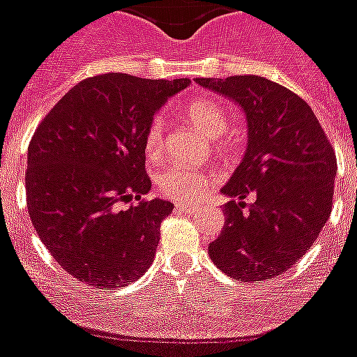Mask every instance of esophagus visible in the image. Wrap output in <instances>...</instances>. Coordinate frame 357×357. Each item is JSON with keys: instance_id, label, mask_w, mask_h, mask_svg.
<instances>
[{"instance_id": "obj_1", "label": "esophagus", "mask_w": 357, "mask_h": 357, "mask_svg": "<svg viewBox=\"0 0 357 357\" xmlns=\"http://www.w3.org/2000/svg\"><path fill=\"white\" fill-rule=\"evenodd\" d=\"M176 210L182 211V213H193V211H195V206L190 204V202H178V204H176Z\"/></svg>"}]
</instances>
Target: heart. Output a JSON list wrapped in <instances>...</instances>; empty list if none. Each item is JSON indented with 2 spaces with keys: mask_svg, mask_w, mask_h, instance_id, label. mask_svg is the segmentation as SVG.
I'll return each mask as SVG.
<instances>
[{
  "mask_svg": "<svg viewBox=\"0 0 357 357\" xmlns=\"http://www.w3.org/2000/svg\"><path fill=\"white\" fill-rule=\"evenodd\" d=\"M184 116L210 140L220 138L229 128L226 109L215 100H193L184 107ZM220 146H226V142H220ZM144 147H146L149 158H158L164 151V120L162 116H155L147 126ZM211 184H213L211 175L195 172V169L181 166V164L166 167L158 176V188L162 193L176 200L199 199L206 188Z\"/></svg>",
  "mask_w": 357,
  "mask_h": 357,
  "instance_id": "obj_1",
  "label": "heart"
}]
</instances>
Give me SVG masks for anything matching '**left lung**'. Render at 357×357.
<instances>
[{"label": "left lung", "mask_w": 357, "mask_h": 357, "mask_svg": "<svg viewBox=\"0 0 357 357\" xmlns=\"http://www.w3.org/2000/svg\"><path fill=\"white\" fill-rule=\"evenodd\" d=\"M195 82L241 105L248 123L243 162L220 190L229 199L225 228L208 252L229 278L270 281L305 255L331 217L335 153L310 105L272 79Z\"/></svg>", "instance_id": "left-lung-1"}]
</instances>
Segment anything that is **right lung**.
<instances>
[{
	"instance_id": "add662e5",
	"label": "right lung",
	"mask_w": 357,
	"mask_h": 357,
	"mask_svg": "<svg viewBox=\"0 0 357 357\" xmlns=\"http://www.w3.org/2000/svg\"><path fill=\"white\" fill-rule=\"evenodd\" d=\"M188 78L109 73L76 84L38 126L26 155V208L56 263L82 282L142 278L173 211L146 173V129Z\"/></svg>"
}]
</instances>
